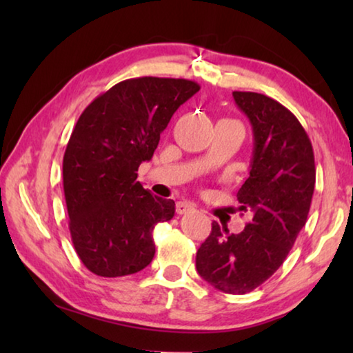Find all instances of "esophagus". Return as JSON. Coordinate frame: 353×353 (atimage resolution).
Wrapping results in <instances>:
<instances>
[{"mask_svg":"<svg viewBox=\"0 0 353 353\" xmlns=\"http://www.w3.org/2000/svg\"><path fill=\"white\" fill-rule=\"evenodd\" d=\"M191 210H194V207L191 205V204H188V202H177L176 212H177L179 214H185V213H188V212H191Z\"/></svg>","mask_w":353,"mask_h":353,"instance_id":"1","label":"esophagus"}]
</instances>
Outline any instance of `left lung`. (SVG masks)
<instances>
[{
    "mask_svg": "<svg viewBox=\"0 0 353 353\" xmlns=\"http://www.w3.org/2000/svg\"><path fill=\"white\" fill-rule=\"evenodd\" d=\"M254 132L249 177L238 190L243 212L252 214L240 234L216 221L196 254V270L227 294H246L276 272L307 223L316 182L314 154L305 129L276 99L234 92Z\"/></svg>",
    "mask_w": 353,
    "mask_h": 353,
    "instance_id": "left-lung-1",
    "label": "left lung"
}]
</instances>
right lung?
Wrapping results in <instances>:
<instances>
[{"instance_id":"1","label":"right lung","mask_w":353,"mask_h":353,"mask_svg":"<svg viewBox=\"0 0 353 353\" xmlns=\"http://www.w3.org/2000/svg\"><path fill=\"white\" fill-rule=\"evenodd\" d=\"M199 88L188 79L135 77L99 94L77 119L63 155V193L76 254L97 276H129L152 261L154 227L174 216L176 204L143 188L137 171Z\"/></svg>"}]
</instances>
